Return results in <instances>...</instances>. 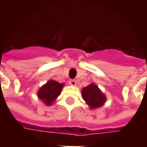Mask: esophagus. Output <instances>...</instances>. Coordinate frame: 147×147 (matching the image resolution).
Masks as SVG:
<instances>
[{
	"label": "esophagus",
	"mask_w": 147,
	"mask_h": 147,
	"mask_svg": "<svg viewBox=\"0 0 147 147\" xmlns=\"http://www.w3.org/2000/svg\"><path fill=\"white\" fill-rule=\"evenodd\" d=\"M69 83H70L71 86H76V81L75 80H71L69 81Z\"/></svg>",
	"instance_id": "1"
}]
</instances>
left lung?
Listing matches in <instances>:
<instances>
[{
  "label": "left lung",
  "mask_w": 147,
  "mask_h": 147,
  "mask_svg": "<svg viewBox=\"0 0 147 147\" xmlns=\"http://www.w3.org/2000/svg\"><path fill=\"white\" fill-rule=\"evenodd\" d=\"M83 100L91 109L98 108L105 102V95L95 84H90L82 90Z\"/></svg>",
  "instance_id": "obj_1"
}]
</instances>
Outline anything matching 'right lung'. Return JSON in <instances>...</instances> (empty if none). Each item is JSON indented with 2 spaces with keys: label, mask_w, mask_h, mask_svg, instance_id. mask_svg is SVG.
Listing matches in <instances>:
<instances>
[{
  "label": "right lung",
  "mask_w": 147,
  "mask_h": 147,
  "mask_svg": "<svg viewBox=\"0 0 147 147\" xmlns=\"http://www.w3.org/2000/svg\"><path fill=\"white\" fill-rule=\"evenodd\" d=\"M63 86V83H58L54 80H49L48 83L39 89L38 96L45 104L47 105H52L55 99L60 95Z\"/></svg>",
  "instance_id": "1"
}]
</instances>
